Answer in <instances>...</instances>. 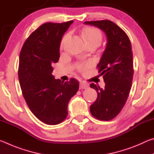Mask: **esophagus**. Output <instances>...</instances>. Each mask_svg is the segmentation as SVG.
<instances>
[{
    "label": "esophagus",
    "instance_id": "esophagus-1",
    "mask_svg": "<svg viewBox=\"0 0 154 154\" xmlns=\"http://www.w3.org/2000/svg\"><path fill=\"white\" fill-rule=\"evenodd\" d=\"M88 86H89V84L85 82H84V81H82V82H80V84H79L80 89H85V88H87Z\"/></svg>",
    "mask_w": 154,
    "mask_h": 154
}]
</instances>
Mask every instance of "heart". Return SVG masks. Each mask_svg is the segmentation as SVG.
Here are the masks:
<instances>
[{"instance_id": "heart-1", "label": "heart", "mask_w": 154, "mask_h": 154, "mask_svg": "<svg viewBox=\"0 0 154 154\" xmlns=\"http://www.w3.org/2000/svg\"><path fill=\"white\" fill-rule=\"evenodd\" d=\"M82 35L86 44L96 43L97 45H99L101 43V41H102V34L98 30L95 29V28H85L82 31ZM69 37V34H66V35L64 36V37L62 39L61 46L64 45V44L67 41ZM91 65H92V62H87V63L83 65H80L79 66V69L81 71H84L85 69L90 67Z\"/></svg>"}]
</instances>
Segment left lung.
Returning <instances> with one entry per match:
<instances>
[{"instance_id":"1","label":"left lung","mask_w":154,"mask_h":154,"mask_svg":"<svg viewBox=\"0 0 154 154\" xmlns=\"http://www.w3.org/2000/svg\"><path fill=\"white\" fill-rule=\"evenodd\" d=\"M105 32L106 45L97 66L103 75L104 89L91 83L97 98L90 110L94 118L109 121L121 111L128 97L133 79V57L131 43L126 32L110 20L85 22Z\"/></svg>"}]
</instances>
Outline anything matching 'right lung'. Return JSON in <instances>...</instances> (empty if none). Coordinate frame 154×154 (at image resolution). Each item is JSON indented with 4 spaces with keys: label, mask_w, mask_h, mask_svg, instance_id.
<instances>
[{
    "label": "right lung",
    "mask_w": 154,
    "mask_h": 154,
    "mask_svg": "<svg viewBox=\"0 0 154 154\" xmlns=\"http://www.w3.org/2000/svg\"><path fill=\"white\" fill-rule=\"evenodd\" d=\"M73 21L48 22L40 26L25 41L20 54L18 77L28 107L39 120L56 125L66 119L68 105L79 90V82L56 79L52 64L60 58V45Z\"/></svg>",
    "instance_id": "obj_1"
}]
</instances>
